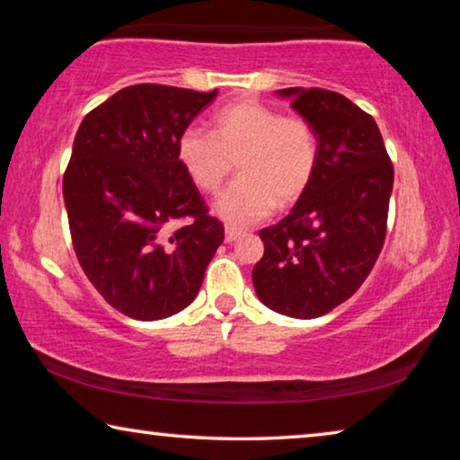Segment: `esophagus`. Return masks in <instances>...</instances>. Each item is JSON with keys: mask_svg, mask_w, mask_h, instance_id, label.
Returning a JSON list of instances; mask_svg holds the SVG:
<instances>
[{"mask_svg": "<svg viewBox=\"0 0 460 460\" xmlns=\"http://www.w3.org/2000/svg\"><path fill=\"white\" fill-rule=\"evenodd\" d=\"M241 235H243V233L237 231L235 227H225V241H227V243H233V241H237Z\"/></svg>", "mask_w": 460, "mask_h": 460, "instance_id": "34e87169", "label": "esophagus"}]
</instances>
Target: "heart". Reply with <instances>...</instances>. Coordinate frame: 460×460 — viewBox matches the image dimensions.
Here are the masks:
<instances>
[{"label": "heart", "instance_id": "b5f03b06", "mask_svg": "<svg viewBox=\"0 0 460 460\" xmlns=\"http://www.w3.org/2000/svg\"><path fill=\"white\" fill-rule=\"evenodd\" d=\"M176 158L202 192H217L235 162L239 178L215 200L213 211L231 227H247L279 207L292 205L313 182L318 139L302 118L241 99L215 113L211 134L186 128L176 139Z\"/></svg>", "mask_w": 460, "mask_h": 460}]
</instances>
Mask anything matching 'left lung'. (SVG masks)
Instances as JSON below:
<instances>
[{
	"mask_svg": "<svg viewBox=\"0 0 460 460\" xmlns=\"http://www.w3.org/2000/svg\"><path fill=\"white\" fill-rule=\"evenodd\" d=\"M276 95L313 126L318 162L288 217L260 231L266 249L252 278L270 310L308 321L351 298L377 261L394 166L377 123L341 93L292 87Z\"/></svg>",
	"mask_w": 460,
	"mask_h": 460,
	"instance_id": "obj_1",
	"label": "left lung"
}]
</instances>
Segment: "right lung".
Returning <instances> with one entry per match:
<instances>
[{"label":"right lung","instance_id":"add662e5","mask_svg":"<svg viewBox=\"0 0 460 460\" xmlns=\"http://www.w3.org/2000/svg\"><path fill=\"white\" fill-rule=\"evenodd\" d=\"M166 84H134L83 119L62 181L75 253L121 314L162 321L197 298L223 225L176 158V139L213 103ZM189 216L174 234L165 225Z\"/></svg>","mask_w":460,"mask_h":460}]
</instances>
